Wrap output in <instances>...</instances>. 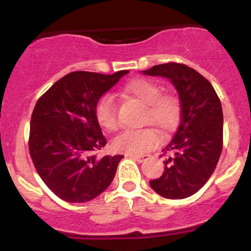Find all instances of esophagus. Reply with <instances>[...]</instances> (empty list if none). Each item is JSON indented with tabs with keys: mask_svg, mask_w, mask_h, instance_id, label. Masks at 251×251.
Listing matches in <instances>:
<instances>
[{
	"mask_svg": "<svg viewBox=\"0 0 251 251\" xmlns=\"http://www.w3.org/2000/svg\"><path fill=\"white\" fill-rule=\"evenodd\" d=\"M128 156H130V158H132L133 160L140 161V163H142V161H143L144 159L147 158V155H131V154H130V155H128Z\"/></svg>",
	"mask_w": 251,
	"mask_h": 251,
	"instance_id": "1",
	"label": "esophagus"
}]
</instances>
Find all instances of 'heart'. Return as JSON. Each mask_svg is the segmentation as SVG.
<instances>
[{
    "instance_id": "b5f03b06",
    "label": "heart",
    "mask_w": 251,
    "mask_h": 251,
    "mask_svg": "<svg viewBox=\"0 0 251 251\" xmlns=\"http://www.w3.org/2000/svg\"><path fill=\"white\" fill-rule=\"evenodd\" d=\"M124 96L135 98L144 105L142 124L155 126L163 136L174 132L181 121L182 103L177 95L171 92L161 93V87L155 81L138 77L126 83L121 90ZM95 116L103 130L114 132L118 130L119 121L116 116V105L113 97L104 95L95 105ZM160 142L159 132L151 126L127 130L120 133L113 141L116 151L131 155H142L155 148Z\"/></svg>"
}]
</instances>
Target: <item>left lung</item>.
<instances>
[{"instance_id": "obj_1", "label": "left lung", "mask_w": 251, "mask_h": 251, "mask_svg": "<svg viewBox=\"0 0 251 251\" xmlns=\"http://www.w3.org/2000/svg\"><path fill=\"white\" fill-rule=\"evenodd\" d=\"M143 74L168 77L182 103L181 123L164 149L170 154L164 173L149 184L164 198H187L206 183L219 163L224 146L221 102L211 83L184 64L154 65Z\"/></svg>"}]
</instances>
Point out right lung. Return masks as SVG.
<instances>
[{
	"label": "right lung",
	"instance_id": "right-lung-1",
	"mask_svg": "<svg viewBox=\"0 0 251 251\" xmlns=\"http://www.w3.org/2000/svg\"><path fill=\"white\" fill-rule=\"evenodd\" d=\"M127 73H70L53 83L35 104L30 155L42 181L62 201H90L113 181L124 156L97 158L93 154L107 144L96 120L95 105Z\"/></svg>",
	"mask_w": 251,
	"mask_h": 251
}]
</instances>
